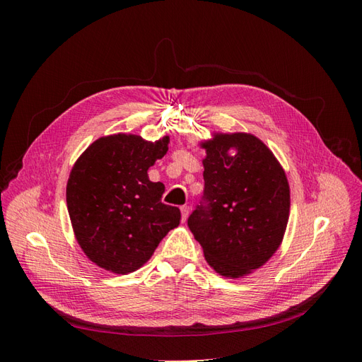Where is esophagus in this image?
Instances as JSON below:
<instances>
[{
	"instance_id": "34e87169",
	"label": "esophagus",
	"mask_w": 362,
	"mask_h": 362,
	"mask_svg": "<svg viewBox=\"0 0 362 362\" xmlns=\"http://www.w3.org/2000/svg\"><path fill=\"white\" fill-rule=\"evenodd\" d=\"M181 214H182V221H184V222L187 221V217H189V214H190V206H189V205H182V206H181Z\"/></svg>"
}]
</instances>
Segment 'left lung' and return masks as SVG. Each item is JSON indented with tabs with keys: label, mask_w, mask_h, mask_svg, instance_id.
<instances>
[{
	"label": "left lung",
	"mask_w": 362,
	"mask_h": 362,
	"mask_svg": "<svg viewBox=\"0 0 362 362\" xmlns=\"http://www.w3.org/2000/svg\"><path fill=\"white\" fill-rule=\"evenodd\" d=\"M201 146L206 151L204 196L187 225L218 275L246 276L270 259L284 238L290 214L286 172L247 133H217Z\"/></svg>",
	"instance_id": "obj_1"
}]
</instances>
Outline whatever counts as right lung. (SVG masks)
I'll list each match as a JSON object with an SVG mask.
<instances>
[{"instance_id": "right-lung-1", "label": "right lung", "mask_w": 362, "mask_h": 362, "mask_svg": "<svg viewBox=\"0 0 362 362\" xmlns=\"http://www.w3.org/2000/svg\"><path fill=\"white\" fill-rule=\"evenodd\" d=\"M168 145L169 136L148 141L119 133L95 140L75 161L68 211L76 242L96 266L119 275L134 272L180 225V208L161 202L164 184L148 177Z\"/></svg>"}]
</instances>
